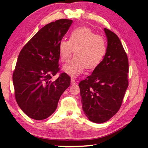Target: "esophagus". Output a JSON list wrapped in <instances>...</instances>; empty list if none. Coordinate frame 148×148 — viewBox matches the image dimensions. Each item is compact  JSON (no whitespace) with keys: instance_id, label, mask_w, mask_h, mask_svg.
<instances>
[{"instance_id":"1","label":"esophagus","mask_w":148,"mask_h":148,"mask_svg":"<svg viewBox=\"0 0 148 148\" xmlns=\"http://www.w3.org/2000/svg\"><path fill=\"white\" fill-rule=\"evenodd\" d=\"M71 85H74V84H76V81H75V79H74V78H71Z\"/></svg>"}]
</instances>
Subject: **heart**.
<instances>
[{"label":"heart","mask_w":148,"mask_h":148,"mask_svg":"<svg viewBox=\"0 0 148 148\" xmlns=\"http://www.w3.org/2000/svg\"><path fill=\"white\" fill-rule=\"evenodd\" d=\"M106 42L87 27H78L69 35L68 40L63 39L58 45V54L63 62H67L74 51V56L65 64L63 70L71 76L76 77L84 69H93L101 62L106 53Z\"/></svg>","instance_id":"heart-1"}]
</instances>
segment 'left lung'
Masks as SVG:
<instances>
[{
  "label": "left lung",
  "mask_w": 148,
  "mask_h": 148,
  "mask_svg": "<svg viewBox=\"0 0 148 148\" xmlns=\"http://www.w3.org/2000/svg\"><path fill=\"white\" fill-rule=\"evenodd\" d=\"M103 30L108 40L106 55L92 74L79 84L84 114L96 123L116 114L128 86L127 53L117 35Z\"/></svg>",
  "instance_id": "left-lung-1"
}]
</instances>
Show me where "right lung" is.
Returning <instances> with one entry per match:
<instances>
[{
    "mask_svg": "<svg viewBox=\"0 0 148 148\" xmlns=\"http://www.w3.org/2000/svg\"><path fill=\"white\" fill-rule=\"evenodd\" d=\"M72 20L61 19L37 32L19 54L12 74L15 99L25 114L36 120L51 116L57 108L62 94L71 84V77L59 71L58 45Z\"/></svg>",
    "mask_w": 148,
    "mask_h": 148,
    "instance_id": "add662e5",
    "label": "right lung"
}]
</instances>
